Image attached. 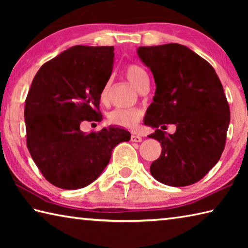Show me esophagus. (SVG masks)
<instances>
[{
	"instance_id": "1",
	"label": "esophagus",
	"mask_w": 248,
	"mask_h": 248,
	"mask_svg": "<svg viewBox=\"0 0 248 248\" xmlns=\"http://www.w3.org/2000/svg\"><path fill=\"white\" fill-rule=\"evenodd\" d=\"M130 139H131L132 142H141L142 141V138L140 136H137V134H132Z\"/></svg>"
}]
</instances>
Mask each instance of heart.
Segmentation results:
<instances>
[{"label":"heart","instance_id":"b5f03b06","mask_svg":"<svg viewBox=\"0 0 248 248\" xmlns=\"http://www.w3.org/2000/svg\"><path fill=\"white\" fill-rule=\"evenodd\" d=\"M125 78L129 79V82L136 87L138 91L142 89V86L145 83L149 82V77L143 68H141L138 64H129L124 69ZM109 93V82H107L103 86L102 92H100V98L102 100H106ZM142 117V112L139 109L134 108H117L108 114V123L118 127L133 129L137 127Z\"/></svg>","mask_w":248,"mask_h":248}]
</instances>
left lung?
Segmentation results:
<instances>
[{"instance_id":"left-lung-1","label":"left lung","mask_w":248,"mask_h":248,"mask_svg":"<svg viewBox=\"0 0 248 248\" xmlns=\"http://www.w3.org/2000/svg\"><path fill=\"white\" fill-rule=\"evenodd\" d=\"M138 54L152 71L156 91L144 124L155 128L149 138L162 145L150 171L157 182L184 187L199 182L223 152L230 106L212 65L186 46L140 47ZM176 125L173 135L162 130Z\"/></svg>"}]
</instances>
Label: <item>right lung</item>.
<instances>
[{
	"label": "right lung",
	"mask_w": 248,
	"mask_h": 248,
	"mask_svg": "<svg viewBox=\"0 0 248 248\" xmlns=\"http://www.w3.org/2000/svg\"><path fill=\"white\" fill-rule=\"evenodd\" d=\"M114 47L74 46L41 65L25 102L29 153L44 177L62 189L86 187L102 174L111 152L130 140L119 127L82 132L100 121V92L114 64Z\"/></svg>",
	"instance_id": "add662e5"
}]
</instances>
